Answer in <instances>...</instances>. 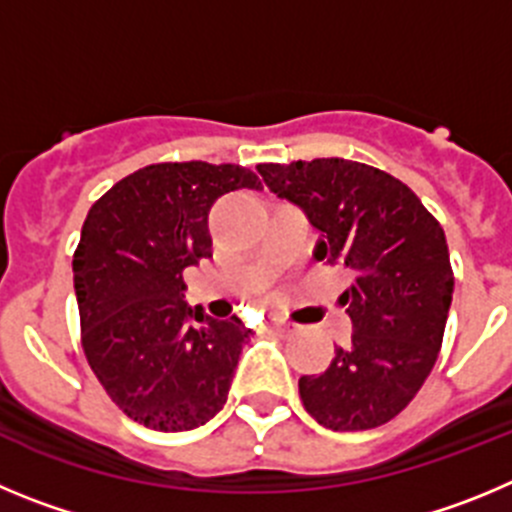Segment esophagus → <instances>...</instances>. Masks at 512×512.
<instances>
[{
  "label": "esophagus",
  "instance_id": "esophagus-1",
  "mask_svg": "<svg viewBox=\"0 0 512 512\" xmlns=\"http://www.w3.org/2000/svg\"><path fill=\"white\" fill-rule=\"evenodd\" d=\"M267 329H273V331H290V324H285V321H273V324L267 326Z\"/></svg>",
  "mask_w": 512,
  "mask_h": 512
}]
</instances>
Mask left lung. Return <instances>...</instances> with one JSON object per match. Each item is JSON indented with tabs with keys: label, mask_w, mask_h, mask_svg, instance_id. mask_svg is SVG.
<instances>
[{
	"label": "left lung",
	"mask_w": 512,
	"mask_h": 512,
	"mask_svg": "<svg viewBox=\"0 0 512 512\" xmlns=\"http://www.w3.org/2000/svg\"><path fill=\"white\" fill-rule=\"evenodd\" d=\"M262 181L321 232L316 260L352 278L339 296L352 342L298 380L306 411L331 431L388 423L434 370L454 273L441 224L403 181L344 158L262 163Z\"/></svg>",
	"instance_id": "left-lung-1"
}]
</instances>
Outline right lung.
<instances>
[{
  "instance_id": "1",
  "label": "right lung",
  "mask_w": 512,
  "mask_h": 512,
  "mask_svg": "<svg viewBox=\"0 0 512 512\" xmlns=\"http://www.w3.org/2000/svg\"><path fill=\"white\" fill-rule=\"evenodd\" d=\"M239 188L262 183L232 163L147 165L91 206L73 252L91 370L124 416L155 431H191L222 411L250 342L237 316L183 301V270L211 257V206Z\"/></svg>"
}]
</instances>
